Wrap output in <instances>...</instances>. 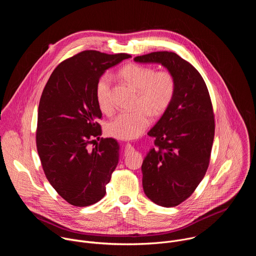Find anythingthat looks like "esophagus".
Returning a JSON list of instances; mask_svg holds the SVG:
<instances>
[{
	"label": "esophagus",
	"instance_id": "1",
	"mask_svg": "<svg viewBox=\"0 0 256 256\" xmlns=\"http://www.w3.org/2000/svg\"><path fill=\"white\" fill-rule=\"evenodd\" d=\"M124 149H126V152H132L134 150V147H132L130 144H126Z\"/></svg>",
	"mask_w": 256,
	"mask_h": 256
}]
</instances>
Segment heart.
Wrapping results in <instances>:
<instances>
[{"mask_svg": "<svg viewBox=\"0 0 256 256\" xmlns=\"http://www.w3.org/2000/svg\"><path fill=\"white\" fill-rule=\"evenodd\" d=\"M120 76L136 91L134 112L118 116L106 126L107 134L116 138L132 140L140 136L151 124V114L163 116L176 93V79L168 70H156L153 66L130 62L120 70ZM95 97L100 110L114 112L110 78L101 76L95 86Z\"/></svg>", "mask_w": 256, "mask_h": 256, "instance_id": "1", "label": "heart"}]
</instances>
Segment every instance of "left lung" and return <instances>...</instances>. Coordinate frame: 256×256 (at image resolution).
<instances>
[{"instance_id":"1","label":"left lung","mask_w":256,"mask_h":256,"mask_svg":"<svg viewBox=\"0 0 256 256\" xmlns=\"http://www.w3.org/2000/svg\"><path fill=\"white\" fill-rule=\"evenodd\" d=\"M158 62L176 79L174 99L155 126V138L142 165V188L158 206H176L196 190L208 170L214 136V114L206 85L198 70L172 52L134 58Z\"/></svg>"}]
</instances>
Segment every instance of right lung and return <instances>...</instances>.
<instances>
[{"label":"right lung","mask_w":256,"mask_h":256,"mask_svg":"<svg viewBox=\"0 0 256 256\" xmlns=\"http://www.w3.org/2000/svg\"><path fill=\"white\" fill-rule=\"evenodd\" d=\"M128 58V54L81 52L54 70L42 91L36 148L50 184L72 206L99 202L118 163L114 138H101L90 149L102 134L95 86L107 68Z\"/></svg>","instance_id":"add662e5"}]
</instances>
